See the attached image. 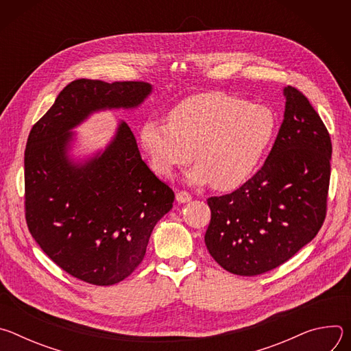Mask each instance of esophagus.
<instances>
[{
    "mask_svg": "<svg viewBox=\"0 0 351 351\" xmlns=\"http://www.w3.org/2000/svg\"><path fill=\"white\" fill-rule=\"evenodd\" d=\"M176 199H178V203H189V202H191V194L182 190L176 194Z\"/></svg>",
    "mask_w": 351,
    "mask_h": 351,
    "instance_id": "esophagus-1",
    "label": "esophagus"
}]
</instances>
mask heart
Wrapping results in <instances>:
<instances>
[{"instance_id":"b5f03b06","label":"heart","mask_w":351,"mask_h":351,"mask_svg":"<svg viewBox=\"0 0 351 351\" xmlns=\"http://www.w3.org/2000/svg\"><path fill=\"white\" fill-rule=\"evenodd\" d=\"M168 121H147L140 129L154 171L171 176L194 157L198 164L187 182L213 183L218 190L236 189L252 176L276 133V115L269 107L222 91L183 99Z\"/></svg>"}]
</instances>
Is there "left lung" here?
I'll use <instances>...</instances> for the list:
<instances>
[{
    "mask_svg": "<svg viewBox=\"0 0 351 351\" xmlns=\"http://www.w3.org/2000/svg\"><path fill=\"white\" fill-rule=\"evenodd\" d=\"M283 122L263 168L230 194L208 198L206 245L226 271L268 272L308 244L326 214L332 144L307 97L283 88Z\"/></svg>",
    "mask_w": 351,
    "mask_h": 351,
    "instance_id": "8db88e82",
    "label": "left lung"
}]
</instances>
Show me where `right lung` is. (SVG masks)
<instances>
[{
  "label": "right lung",
  "mask_w": 351,
  "mask_h": 351,
  "mask_svg": "<svg viewBox=\"0 0 351 351\" xmlns=\"http://www.w3.org/2000/svg\"><path fill=\"white\" fill-rule=\"evenodd\" d=\"M152 93L147 82L75 80L27 138L29 230L58 267L91 285L118 283L137 268L175 194L143 161L125 121L104 148L82 157L72 154L73 130L97 112L136 110Z\"/></svg>",
  "instance_id": "1"
}]
</instances>
